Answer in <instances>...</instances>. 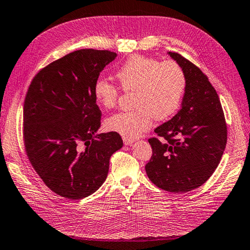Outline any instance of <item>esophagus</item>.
Returning <instances> with one entry per match:
<instances>
[{
    "label": "esophagus",
    "mask_w": 250,
    "mask_h": 250,
    "mask_svg": "<svg viewBox=\"0 0 250 250\" xmlns=\"http://www.w3.org/2000/svg\"><path fill=\"white\" fill-rule=\"evenodd\" d=\"M124 143L125 144V145H132L134 143V140H132V139H125V138H124Z\"/></svg>",
    "instance_id": "obj_1"
}]
</instances>
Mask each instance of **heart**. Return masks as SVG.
Listing matches in <instances>:
<instances>
[{"label":"heart","mask_w":250,"mask_h":250,"mask_svg":"<svg viewBox=\"0 0 250 250\" xmlns=\"http://www.w3.org/2000/svg\"><path fill=\"white\" fill-rule=\"evenodd\" d=\"M120 87L132 91L134 108L112 115L106 121L107 129L125 139H135L147 131L154 118L166 120L178 110L185 84L184 71L172 61L159 62L150 57H130L115 73ZM118 89L106 79H97L93 85V96L104 108L114 107L118 100Z\"/></svg>","instance_id":"b5f03b06"}]
</instances>
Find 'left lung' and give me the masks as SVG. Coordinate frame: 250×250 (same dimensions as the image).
I'll return each mask as SVG.
<instances>
[{
	"label": "left lung",
	"instance_id": "1",
	"mask_svg": "<svg viewBox=\"0 0 250 250\" xmlns=\"http://www.w3.org/2000/svg\"><path fill=\"white\" fill-rule=\"evenodd\" d=\"M185 75L181 109L155 129L145 170L156 187L172 193L193 190L211 177L227 145L228 130L217 91L207 76L187 58L168 53Z\"/></svg>",
	"mask_w": 250,
	"mask_h": 250
}]
</instances>
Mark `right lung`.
I'll list each match as a JSON object with an SVG mask.
<instances>
[{"label":"right lung","mask_w":250,"mask_h":250,"mask_svg":"<svg viewBox=\"0 0 250 250\" xmlns=\"http://www.w3.org/2000/svg\"><path fill=\"white\" fill-rule=\"evenodd\" d=\"M110 51L67 54L39 71L23 104V143L39 177L68 199L87 197L107 178L111 155L122 147L116 132L96 134L102 112L93 96Z\"/></svg>","instance_id":"right-lung-1"}]
</instances>
